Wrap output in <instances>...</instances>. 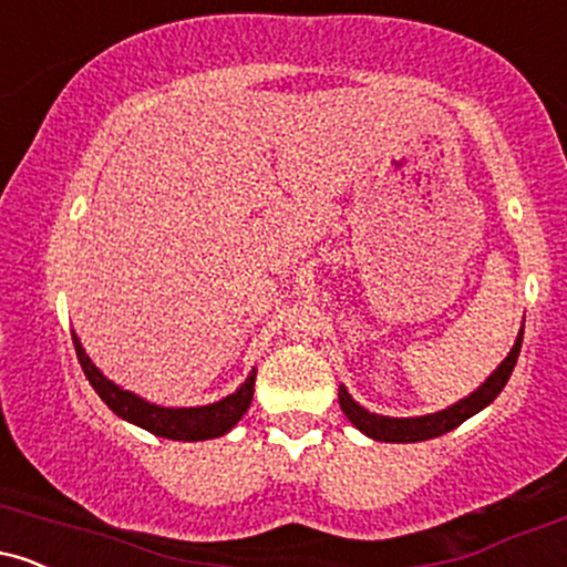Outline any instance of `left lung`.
Instances as JSON below:
<instances>
[{
  "mask_svg": "<svg viewBox=\"0 0 567 567\" xmlns=\"http://www.w3.org/2000/svg\"><path fill=\"white\" fill-rule=\"evenodd\" d=\"M519 347H523V330L517 333V341L506 360L487 375L485 383H480L477 389L464 400H458L455 405L437 410V413H426V415H410V419H392V415H379V413H370L368 408H362L360 402L354 400L347 392V386H338V402H341L343 415L360 429L362 434H368L370 440H379V442H424L432 437H440V434L453 432L455 426L464 424L466 419H472L474 413L491 405L493 400L501 394V389L506 386L509 381L514 365H517V357H519Z\"/></svg>",
  "mask_w": 567,
  "mask_h": 567,
  "instance_id": "1",
  "label": "left lung"
}]
</instances>
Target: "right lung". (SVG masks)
Returning a JSON list of instances; mask_svg holds the SVG:
<instances>
[{
    "label": "right lung",
    "mask_w": 567,
    "mask_h": 567,
    "mask_svg": "<svg viewBox=\"0 0 567 567\" xmlns=\"http://www.w3.org/2000/svg\"><path fill=\"white\" fill-rule=\"evenodd\" d=\"M71 338H74L76 357H80V365L84 370V375H87L90 386H93L97 396L106 402L109 410H114L120 419L130 421V424L157 434V437L181 440V442L220 437V434L231 432V429L237 426V421L243 419L252 402L256 370H250V375H247L245 383H239L237 392L226 394L224 400L210 402V405H197V408L154 405V402L143 400V396H138L135 392H127V389L116 386L114 381H109L106 375L93 365V360L87 357V351H84L76 333H71Z\"/></svg>",
    "instance_id": "right-lung-1"
}]
</instances>
